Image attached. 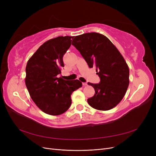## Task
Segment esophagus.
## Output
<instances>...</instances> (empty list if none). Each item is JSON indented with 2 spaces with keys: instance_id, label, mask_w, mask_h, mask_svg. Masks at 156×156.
I'll return each mask as SVG.
<instances>
[{
  "instance_id": "obj_1",
  "label": "esophagus",
  "mask_w": 156,
  "mask_h": 156,
  "mask_svg": "<svg viewBox=\"0 0 156 156\" xmlns=\"http://www.w3.org/2000/svg\"><path fill=\"white\" fill-rule=\"evenodd\" d=\"M83 86H87V83H83Z\"/></svg>"
}]
</instances>
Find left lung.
<instances>
[{
  "label": "left lung",
  "instance_id": "left-lung-1",
  "mask_svg": "<svg viewBox=\"0 0 156 156\" xmlns=\"http://www.w3.org/2000/svg\"><path fill=\"white\" fill-rule=\"evenodd\" d=\"M75 47L89 68H96L100 78L98 84L88 83L95 94L88 99L94 108L108 111L116 107L124 97L129 83V69L119 51L104 35L97 32L85 33L74 37Z\"/></svg>",
  "mask_w": 156,
  "mask_h": 156
}]
</instances>
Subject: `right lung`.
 <instances>
[{"label":"right lung","instance_id":"obj_1","mask_svg":"<svg viewBox=\"0 0 156 156\" xmlns=\"http://www.w3.org/2000/svg\"><path fill=\"white\" fill-rule=\"evenodd\" d=\"M73 38L58 36L45 41L27 62L26 87L33 101L46 114L57 116L65 112L72 104V94L82 87L77 79L57 77L64 66L63 56Z\"/></svg>","mask_w":156,"mask_h":156}]
</instances>
